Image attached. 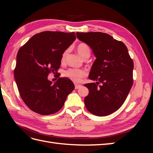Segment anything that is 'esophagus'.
I'll return each mask as SVG.
<instances>
[{"label": "esophagus", "mask_w": 153, "mask_h": 153, "mask_svg": "<svg viewBox=\"0 0 153 153\" xmlns=\"http://www.w3.org/2000/svg\"><path fill=\"white\" fill-rule=\"evenodd\" d=\"M82 87V85H79V84H75V89H79V88H80V87Z\"/></svg>", "instance_id": "1"}]
</instances>
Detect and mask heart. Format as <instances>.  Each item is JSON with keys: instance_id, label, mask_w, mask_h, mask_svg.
I'll return each mask as SVG.
<instances>
[{"instance_id": "obj_1", "label": "heart", "mask_w": 153, "mask_h": 153, "mask_svg": "<svg viewBox=\"0 0 153 153\" xmlns=\"http://www.w3.org/2000/svg\"><path fill=\"white\" fill-rule=\"evenodd\" d=\"M76 51L79 56L83 59L87 57H89L91 54V48L86 43H81L77 45ZM68 53V49L65 51L62 55V61H64L65 58ZM64 76L72 80L75 82H79L83 77L85 76V71L79 69H69L64 72Z\"/></svg>"}]
</instances>
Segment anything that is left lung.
Segmentation results:
<instances>
[{"label":"left lung","instance_id":"obj_1","mask_svg":"<svg viewBox=\"0 0 153 153\" xmlns=\"http://www.w3.org/2000/svg\"><path fill=\"white\" fill-rule=\"evenodd\" d=\"M76 35L96 57L89 78L97 82L84 85L89 89L84 100L86 108L95 116L109 115L122 106L130 91L134 62L124 43L111 35L101 32H77Z\"/></svg>","mask_w":153,"mask_h":153}]
</instances>
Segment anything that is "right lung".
<instances>
[{"instance_id":"add662e5","label":"right lung","mask_w":153,"mask_h":153,"mask_svg":"<svg viewBox=\"0 0 153 153\" xmlns=\"http://www.w3.org/2000/svg\"><path fill=\"white\" fill-rule=\"evenodd\" d=\"M76 33L43 31L33 35L20 48L16 57L14 79L22 100L32 111L41 115L57 112L63 106L74 84L59 77L62 55L76 40ZM57 74L53 84L49 73Z\"/></svg>"}]
</instances>
